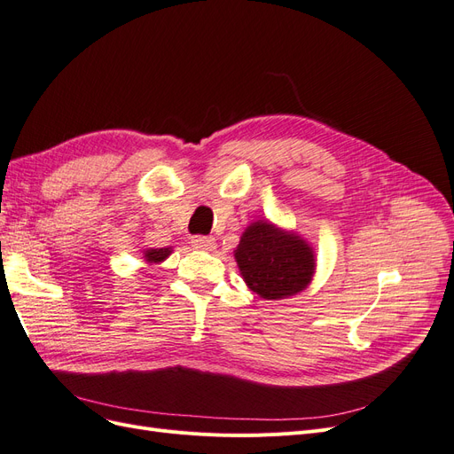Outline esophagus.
I'll return each instance as SVG.
<instances>
[{
  "label": "esophagus",
  "instance_id": "34e87169",
  "mask_svg": "<svg viewBox=\"0 0 454 454\" xmlns=\"http://www.w3.org/2000/svg\"><path fill=\"white\" fill-rule=\"evenodd\" d=\"M192 246L195 249H201V251H214L215 249V240L212 237H193Z\"/></svg>",
  "mask_w": 454,
  "mask_h": 454
}]
</instances>
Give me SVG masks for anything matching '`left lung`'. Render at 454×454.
Segmentation results:
<instances>
[{
  "mask_svg": "<svg viewBox=\"0 0 454 454\" xmlns=\"http://www.w3.org/2000/svg\"><path fill=\"white\" fill-rule=\"evenodd\" d=\"M246 285L264 300L301 293L315 274V251L296 232L259 220L251 223L234 249Z\"/></svg>",
  "mask_w": 454,
  "mask_h": 454,
  "instance_id": "left-lung-1",
  "label": "left lung"
}]
</instances>
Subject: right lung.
<instances>
[{"label":"right lung","mask_w":454,"mask_h":454,"mask_svg":"<svg viewBox=\"0 0 454 454\" xmlns=\"http://www.w3.org/2000/svg\"><path fill=\"white\" fill-rule=\"evenodd\" d=\"M171 255V247H156V249H147L145 251V261L149 264H158L161 261H166Z\"/></svg>","instance_id":"obj_1"}]
</instances>
